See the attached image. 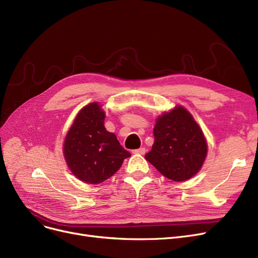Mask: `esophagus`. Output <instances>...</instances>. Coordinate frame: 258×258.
Returning <instances> with one entry per match:
<instances>
[{
	"label": "esophagus",
	"mask_w": 258,
	"mask_h": 258,
	"mask_svg": "<svg viewBox=\"0 0 258 258\" xmlns=\"http://www.w3.org/2000/svg\"><path fill=\"white\" fill-rule=\"evenodd\" d=\"M133 153L144 155L146 153V149L145 148H140V149H137V150H133Z\"/></svg>",
	"instance_id": "34e87169"
}]
</instances>
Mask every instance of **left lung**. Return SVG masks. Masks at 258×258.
Masks as SVG:
<instances>
[{
    "mask_svg": "<svg viewBox=\"0 0 258 258\" xmlns=\"http://www.w3.org/2000/svg\"><path fill=\"white\" fill-rule=\"evenodd\" d=\"M154 144L146 159L174 182H183L201 170L207 141L192 114L177 105L157 117L153 130Z\"/></svg>",
    "mask_w": 258,
    "mask_h": 258,
    "instance_id": "left-lung-1",
    "label": "left lung"
}]
</instances>
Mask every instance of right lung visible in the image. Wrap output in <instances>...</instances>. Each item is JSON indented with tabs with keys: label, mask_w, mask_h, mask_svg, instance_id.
<instances>
[{
	"label": "right lung",
	"mask_w": 258,
	"mask_h": 258,
	"mask_svg": "<svg viewBox=\"0 0 258 258\" xmlns=\"http://www.w3.org/2000/svg\"><path fill=\"white\" fill-rule=\"evenodd\" d=\"M105 111L98 102L84 106L67 133L63 157L76 178L100 184L113 175L130 157L113 133L104 126Z\"/></svg>",
	"instance_id": "add662e5"
}]
</instances>
